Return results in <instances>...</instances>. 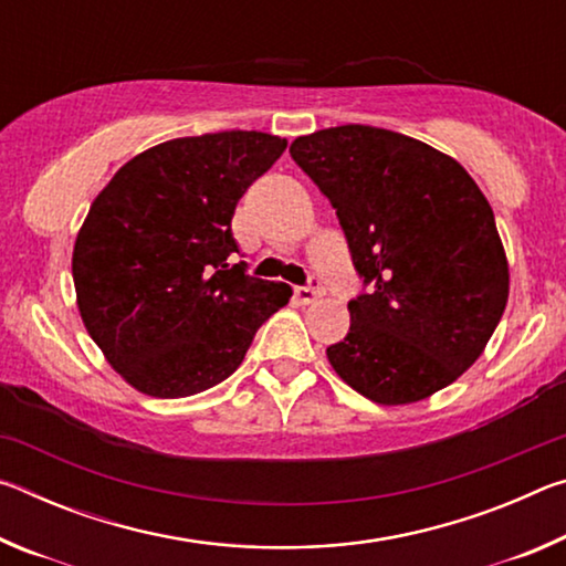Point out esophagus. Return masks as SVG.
Segmentation results:
<instances>
[{
  "mask_svg": "<svg viewBox=\"0 0 566 566\" xmlns=\"http://www.w3.org/2000/svg\"><path fill=\"white\" fill-rule=\"evenodd\" d=\"M294 296H296V300H300L302 304H312L314 300H317V296H322V286L317 284V280H312L310 284L296 286Z\"/></svg>",
  "mask_w": 566,
  "mask_h": 566,
  "instance_id": "obj_1",
  "label": "esophagus"
}]
</instances>
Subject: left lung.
I'll return each instance as SVG.
<instances>
[{"mask_svg": "<svg viewBox=\"0 0 566 566\" xmlns=\"http://www.w3.org/2000/svg\"><path fill=\"white\" fill-rule=\"evenodd\" d=\"M337 209L361 292L334 371L377 405L419 401L484 352L510 296L494 212L467 169L399 132L344 124L290 147Z\"/></svg>", "mask_w": 566, "mask_h": 566, "instance_id": "1", "label": "left lung"}]
</instances>
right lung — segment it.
<instances>
[{"label": "right lung", "mask_w": 566, "mask_h": 566, "mask_svg": "<svg viewBox=\"0 0 566 566\" xmlns=\"http://www.w3.org/2000/svg\"><path fill=\"white\" fill-rule=\"evenodd\" d=\"M286 149L264 132L165 142L129 159L90 207L72 276L84 327L134 389L179 399L224 381L290 302L234 262L232 217Z\"/></svg>", "instance_id": "1"}]
</instances>
